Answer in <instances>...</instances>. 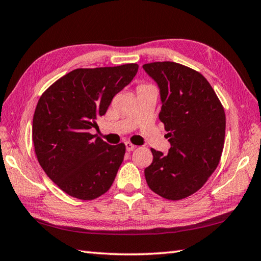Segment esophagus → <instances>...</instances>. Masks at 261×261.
Returning a JSON list of instances; mask_svg holds the SVG:
<instances>
[{"label":"esophagus","instance_id":"34e87169","mask_svg":"<svg viewBox=\"0 0 261 261\" xmlns=\"http://www.w3.org/2000/svg\"><path fill=\"white\" fill-rule=\"evenodd\" d=\"M125 147H126V151L127 152H131V151H134V149L137 147L136 145H134V144H131L130 141H126L125 143Z\"/></svg>","mask_w":261,"mask_h":261}]
</instances>
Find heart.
<instances>
[{
  "label": "heart",
  "mask_w": 261,
  "mask_h": 261,
  "mask_svg": "<svg viewBox=\"0 0 261 261\" xmlns=\"http://www.w3.org/2000/svg\"><path fill=\"white\" fill-rule=\"evenodd\" d=\"M146 86H149V85H146V84H141V85H139L138 87H146Z\"/></svg>",
  "instance_id": "heart-1"
}]
</instances>
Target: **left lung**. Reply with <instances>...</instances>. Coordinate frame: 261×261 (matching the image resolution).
<instances>
[{"instance_id":"1","label":"left lung","mask_w":261,"mask_h":261,"mask_svg":"<svg viewBox=\"0 0 261 261\" xmlns=\"http://www.w3.org/2000/svg\"><path fill=\"white\" fill-rule=\"evenodd\" d=\"M143 68L160 87L159 118L171 145L168 154L151 148L153 161L145 178L165 199H184L201 189L219 166L226 135L223 106L196 70L169 61Z\"/></svg>"}]
</instances>
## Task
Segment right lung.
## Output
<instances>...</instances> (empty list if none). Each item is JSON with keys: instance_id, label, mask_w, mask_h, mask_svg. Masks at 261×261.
Returning <instances> with one entry per match:
<instances>
[{"instance_id": "right-lung-1", "label": "right lung", "mask_w": 261, "mask_h": 261, "mask_svg": "<svg viewBox=\"0 0 261 261\" xmlns=\"http://www.w3.org/2000/svg\"><path fill=\"white\" fill-rule=\"evenodd\" d=\"M138 64L74 69L43 92L35 108L32 140L48 177L69 196L93 200L112 187L125 145H109L96 135V118L107 113Z\"/></svg>"}]
</instances>
